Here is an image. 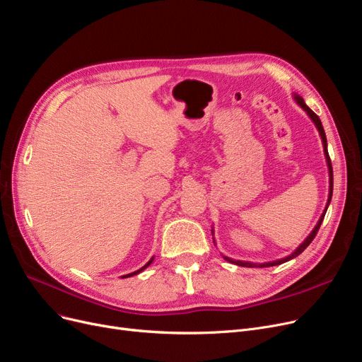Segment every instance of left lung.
<instances>
[{
  "label": "left lung",
  "mask_w": 362,
  "mask_h": 362,
  "mask_svg": "<svg viewBox=\"0 0 362 362\" xmlns=\"http://www.w3.org/2000/svg\"><path fill=\"white\" fill-rule=\"evenodd\" d=\"M294 96V100L298 103V106L300 107H303V111L309 115V118L313 121V124L317 125V129H318V132H320V136H321V140H322V146H324V155H325V160H327V165H328V176H329V192H328V201H327V206H325V210H324V213L321 214V217H320V220H318V223H317V226L313 228V230L309 233V237L298 245L297 248H296V251H293V253L290 255V256H287V257H284V259H279V260H275V262H268V263H260V264H257V263H251V262H241V260H232V259H229V257H226V256H223V259L225 260H228V262H230V263H235V264H238V266H247V268H253V266H259V268H268V266H276V264H281V263H284V262H288V260H291V259H294V257H297L298 255L302 253V251H305V248L312 243V240L315 238V235H317V232H318V229H320V226H321V223H322V220H324V216H325V213H327V209H328V206H329V202H332V197H333V167H332V160H329V155H328V149H327V137H325V132H324V127H322V124H321V119L318 118V115L312 111V109L305 103V100L298 96V94H293ZM213 232V230H211Z\"/></svg>",
  "instance_id": "1"
}]
</instances>
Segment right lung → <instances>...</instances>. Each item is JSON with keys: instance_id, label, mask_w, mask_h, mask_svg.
Returning <instances> with one entry per match:
<instances>
[{"instance_id": "right-lung-1", "label": "right lung", "mask_w": 362, "mask_h": 362, "mask_svg": "<svg viewBox=\"0 0 362 362\" xmlns=\"http://www.w3.org/2000/svg\"><path fill=\"white\" fill-rule=\"evenodd\" d=\"M152 260H153V257H152V259H151V260H149V262H148V263H146V264H145V266H144V268H140V269H139V271H136V272H133V274H127V275H124V276H122V278H129V276H133V275H137V274H139V272H142V271H144V269H145V268H148V266H149V264H151V263H152Z\"/></svg>"}]
</instances>
